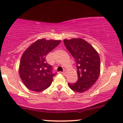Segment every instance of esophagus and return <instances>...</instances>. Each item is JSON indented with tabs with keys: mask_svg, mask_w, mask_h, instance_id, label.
Masks as SVG:
<instances>
[{
	"mask_svg": "<svg viewBox=\"0 0 123 123\" xmlns=\"http://www.w3.org/2000/svg\"><path fill=\"white\" fill-rule=\"evenodd\" d=\"M62 74H63V75H66V73L65 71H63V72H62Z\"/></svg>",
	"mask_w": 123,
	"mask_h": 123,
	"instance_id": "esophagus-1",
	"label": "esophagus"
}]
</instances>
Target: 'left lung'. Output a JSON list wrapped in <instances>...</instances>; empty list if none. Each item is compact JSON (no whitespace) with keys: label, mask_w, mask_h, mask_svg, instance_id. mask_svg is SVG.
Returning a JSON list of instances; mask_svg holds the SVG:
<instances>
[{"label":"left lung","mask_w":123,"mask_h":123,"mask_svg":"<svg viewBox=\"0 0 123 123\" xmlns=\"http://www.w3.org/2000/svg\"><path fill=\"white\" fill-rule=\"evenodd\" d=\"M63 41L75 59L77 70V81L68 83V86L72 90L83 93L92 87L98 79L100 73V57L93 46L82 39Z\"/></svg>","instance_id":"left-lung-1"}]
</instances>
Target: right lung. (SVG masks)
I'll use <instances>...</instances> for the list:
<instances>
[{
  "mask_svg": "<svg viewBox=\"0 0 123 123\" xmlns=\"http://www.w3.org/2000/svg\"><path fill=\"white\" fill-rule=\"evenodd\" d=\"M60 42L61 40L39 39L23 53L19 71L21 80L27 88L40 92L51 85L56 73H53L52 66L47 63L46 56Z\"/></svg>",
  "mask_w": 123,
  "mask_h": 123,
  "instance_id": "add662e5",
  "label": "right lung"
}]
</instances>
